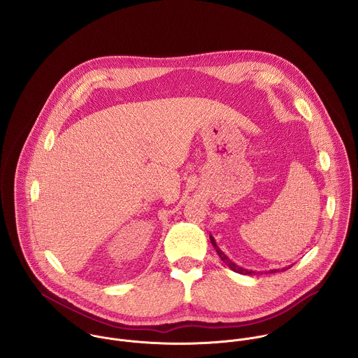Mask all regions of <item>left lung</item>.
Instances as JSON below:
<instances>
[{
    "label": "left lung",
    "instance_id": "obj_1",
    "mask_svg": "<svg viewBox=\"0 0 358 358\" xmlns=\"http://www.w3.org/2000/svg\"><path fill=\"white\" fill-rule=\"evenodd\" d=\"M209 238H210V243H212V245H213V248L216 250V252H217V255L219 257L223 260V263H226L233 271H236V273H240V274H248V275H252V274H256V271H251V270H245V268H243V267H238L237 264H234L231 260H229L227 259V256L224 255L219 248H217V245H216V243H215V240H213V237L212 236H209ZM275 271V270H274ZM273 273V271H271Z\"/></svg>",
    "mask_w": 358,
    "mask_h": 358
}]
</instances>
